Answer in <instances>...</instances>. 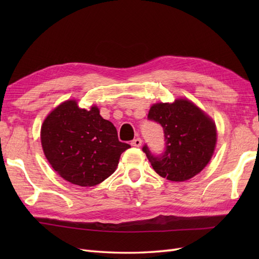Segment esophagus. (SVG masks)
<instances>
[{
    "label": "esophagus",
    "instance_id": "34e87169",
    "mask_svg": "<svg viewBox=\"0 0 259 259\" xmlns=\"http://www.w3.org/2000/svg\"><path fill=\"white\" fill-rule=\"evenodd\" d=\"M141 144H142V140L140 138H136V139H134L133 141H131V146L137 147V148L140 147Z\"/></svg>",
    "mask_w": 259,
    "mask_h": 259
}]
</instances>
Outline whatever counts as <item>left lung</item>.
Masks as SVG:
<instances>
[{
	"mask_svg": "<svg viewBox=\"0 0 259 259\" xmlns=\"http://www.w3.org/2000/svg\"><path fill=\"white\" fill-rule=\"evenodd\" d=\"M148 119L160 123L166 148L152 155L147 145L142 148L155 171L171 181H185L199 174L210 161L217 141L212 119L187 99L172 103H156Z\"/></svg>",
	"mask_w": 259,
	"mask_h": 259,
	"instance_id": "obj_1",
	"label": "left lung"
}]
</instances>
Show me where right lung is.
<instances>
[{
	"mask_svg": "<svg viewBox=\"0 0 259 259\" xmlns=\"http://www.w3.org/2000/svg\"><path fill=\"white\" fill-rule=\"evenodd\" d=\"M41 144L52 168L81 187L96 186L110 177L121 153L130 148L119 141L115 126L96 106L81 109L75 100L64 101L43 121Z\"/></svg>",
	"mask_w": 259,
	"mask_h": 259,
	"instance_id": "1",
	"label": "right lung"
}]
</instances>
